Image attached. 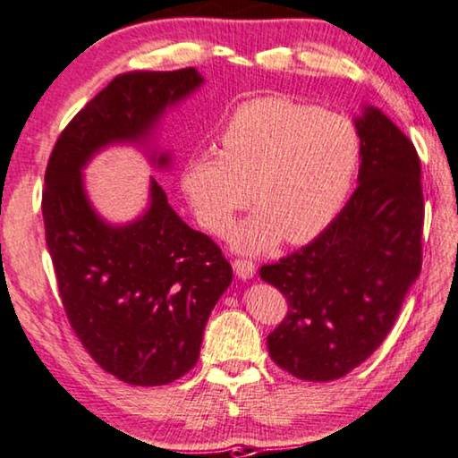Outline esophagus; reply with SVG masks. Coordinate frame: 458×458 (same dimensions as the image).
<instances>
[{"label":"esophagus","instance_id":"34e87169","mask_svg":"<svg viewBox=\"0 0 458 458\" xmlns=\"http://www.w3.org/2000/svg\"><path fill=\"white\" fill-rule=\"evenodd\" d=\"M233 269L242 280H250V278H253V276H256V264H253V261H250V259H235Z\"/></svg>","mask_w":458,"mask_h":458}]
</instances>
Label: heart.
<instances>
[{
  "instance_id": "1",
  "label": "heart",
  "mask_w": 458,
  "mask_h": 458,
  "mask_svg": "<svg viewBox=\"0 0 458 458\" xmlns=\"http://www.w3.org/2000/svg\"><path fill=\"white\" fill-rule=\"evenodd\" d=\"M363 141L339 111L258 97L233 109L219 133V154L194 156L182 191L202 227L221 235L235 213L256 207L231 233V243L261 253L284 237L309 243L347 200L361 166Z\"/></svg>"
}]
</instances>
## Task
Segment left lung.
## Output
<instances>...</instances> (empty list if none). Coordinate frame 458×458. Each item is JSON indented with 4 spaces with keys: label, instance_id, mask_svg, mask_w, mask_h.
Returning a JSON list of instances; mask_svg holds the SVG:
<instances>
[{
    "label": "left lung",
    "instance_id": "8db88e82",
    "mask_svg": "<svg viewBox=\"0 0 458 458\" xmlns=\"http://www.w3.org/2000/svg\"><path fill=\"white\" fill-rule=\"evenodd\" d=\"M355 125L363 141L357 191L314 242L259 269L288 300L286 318L267 335L269 357L304 381H333L361 365L422 269L416 148L376 107Z\"/></svg>",
    "mask_w": 458,
    "mask_h": 458
}]
</instances>
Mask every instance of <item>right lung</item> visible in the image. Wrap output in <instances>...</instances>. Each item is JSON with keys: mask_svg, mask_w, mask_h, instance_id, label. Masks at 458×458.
<instances>
[{"mask_svg": "<svg viewBox=\"0 0 458 458\" xmlns=\"http://www.w3.org/2000/svg\"><path fill=\"white\" fill-rule=\"evenodd\" d=\"M202 82L192 66L119 74L64 127L44 174V231L66 318L93 361L130 386H166L197 365L233 269L154 178L148 211L115 227L95 213L81 170L105 146L149 138L164 111ZM152 162L164 168L170 156Z\"/></svg>", "mask_w": 458, "mask_h": 458, "instance_id": "right-lung-1", "label": "right lung"}]
</instances>
